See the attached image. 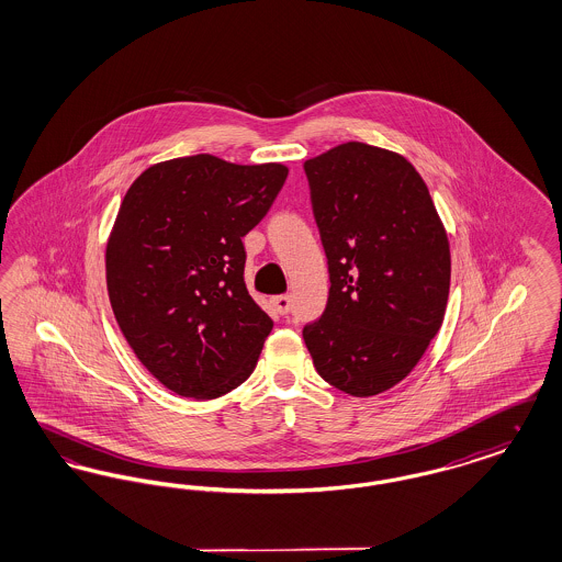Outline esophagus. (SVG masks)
I'll use <instances>...</instances> for the list:
<instances>
[{
	"label": "esophagus",
	"instance_id": "esophagus-1",
	"mask_svg": "<svg viewBox=\"0 0 562 562\" xmlns=\"http://www.w3.org/2000/svg\"><path fill=\"white\" fill-rule=\"evenodd\" d=\"M273 307L280 316H286L291 312V296L289 294H278L273 296Z\"/></svg>",
	"mask_w": 562,
	"mask_h": 562
}]
</instances>
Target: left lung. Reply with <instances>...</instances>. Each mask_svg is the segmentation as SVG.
<instances>
[{"mask_svg": "<svg viewBox=\"0 0 562 562\" xmlns=\"http://www.w3.org/2000/svg\"><path fill=\"white\" fill-rule=\"evenodd\" d=\"M303 168L330 278L303 339L326 383L374 396L411 373L440 330L449 238L424 179L394 151L351 140Z\"/></svg>", "mask_w": 562, "mask_h": 562, "instance_id": "1", "label": "left lung"}]
</instances>
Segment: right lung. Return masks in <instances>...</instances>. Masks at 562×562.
<instances>
[{"label": "right lung", "mask_w": 562, "mask_h": 562, "mask_svg": "<svg viewBox=\"0 0 562 562\" xmlns=\"http://www.w3.org/2000/svg\"><path fill=\"white\" fill-rule=\"evenodd\" d=\"M286 175L200 154L147 168L124 195L109 301L136 358L179 396L218 398L255 371L273 322L246 291L241 238Z\"/></svg>", "instance_id": "add662e5"}]
</instances>
